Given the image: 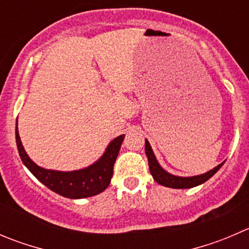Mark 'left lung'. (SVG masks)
Masks as SVG:
<instances>
[{
  "mask_svg": "<svg viewBox=\"0 0 249 249\" xmlns=\"http://www.w3.org/2000/svg\"><path fill=\"white\" fill-rule=\"evenodd\" d=\"M144 149H146V156L147 158H148L149 171H151L153 178L159 183V185H163L165 186V187H170V189H191V187H195V186L201 185V183L209 180V178H211L224 164H219L218 166H215V168H213L212 170H209L208 173L201 174V175L190 176V178H181V176H175L166 173V171L159 165V163L157 161L156 156H154L153 151H152L151 144H149V142L147 141V140L146 143H144Z\"/></svg>",
  "mask_w": 249,
  "mask_h": 249,
  "instance_id": "left-lung-1",
  "label": "left lung"
}]
</instances>
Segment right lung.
Returning <instances> with one entry per match:
<instances>
[{"label": "right lung", "instance_id": "right-lung-1", "mask_svg": "<svg viewBox=\"0 0 249 249\" xmlns=\"http://www.w3.org/2000/svg\"><path fill=\"white\" fill-rule=\"evenodd\" d=\"M124 136L125 135H120L117 139L113 140L108 144L103 156L92 165L85 169H80V170L58 171L41 168L29 158L23 144H21L18 126H16L17 147H18L19 156H20L24 165L40 182L47 186L48 189L60 196L71 199L96 196L107 189L113 176V166H114L115 159L119 153Z\"/></svg>", "mask_w": 249, "mask_h": 249}]
</instances>
